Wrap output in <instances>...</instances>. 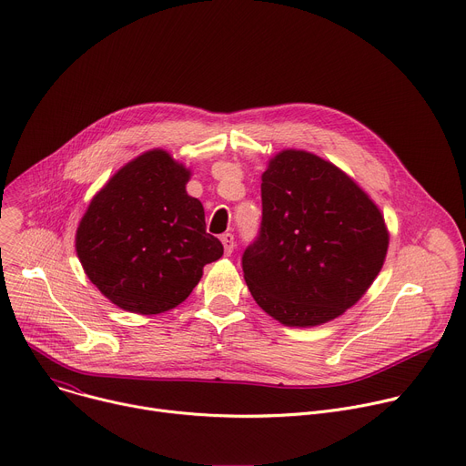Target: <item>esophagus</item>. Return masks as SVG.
I'll use <instances>...</instances> for the list:
<instances>
[{
	"mask_svg": "<svg viewBox=\"0 0 466 466\" xmlns=\"http://www.w3.org/2000/svg\"><path fill=\"white\" fill-rule=\"evenodd\" d=\"M221 243H223V247H225V254H227V256H230V254L234 252V247H236L234 236H232L230 232L223 234V236H221Z\"/></svg>",
	"mask_w": 466,
	"mask_h": 466,
	"instance_id": "34e87169",
	"label": "esophagus"
}]
</instances>
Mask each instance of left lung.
Listing matches in <instances>:
<instances>
[{
    "mask_svg": "<svg viewBox=\"0 0 466 466\" xmlns=\"http://www.w3.org/2000/svg\"><path fill=\"white\" fill-rule=\"evenodd\" d=\"M387 247L383 214L345 171L284 149L261 175V228L243 252V277L265 313L317 326L367 293Z\"/></svg>",
    "mask_w": 466,
    "mask_h": 466,
    "instance_id": "8db88e82",
    "label": "left lung"
}]
</instances>
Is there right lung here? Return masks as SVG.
Returning <instances> with one entry per match:
<instances>
[{"instance_id":"1","label":"right lung","mask_w":466,"mask_h":466,"mask_svg":"<svg viewBox=\"0 0 466 466\" xmlns=\"http://www.w3.org/2000/svg\"><path fill=\"white\" fill-rule=\"evenodd\" d=\"M191 171L151 149L117 169L94 195L76 234L90 282L117 308L158 315L184 302L203 268L223 256L205 208L187 195Z\"/></svg>"}]
</instances>
